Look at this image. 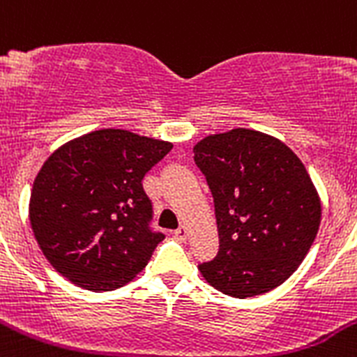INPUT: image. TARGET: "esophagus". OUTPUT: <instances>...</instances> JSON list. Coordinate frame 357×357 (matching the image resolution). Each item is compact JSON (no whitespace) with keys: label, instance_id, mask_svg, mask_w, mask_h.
<instances>
[{"label":"esophagus","instance_id":"34e87169","mask_svg":"<svg viewBox=\"0 0 357 357\" xmlns=\"http://www.w3.org/2000/svg\"><path fill=\"white\" fill-rule=\"evenodd\" d=\"M174 234H176V238L181 239V241H186V238H188L190 231H188V227H186V225H181V227H179V229H176Z\"/></svg>","mask_w":357,"mask_h":357}]
</instances>
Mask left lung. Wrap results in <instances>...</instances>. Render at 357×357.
<instances>
[{
	"label": "left lung",
	"mask_w": 357,
	"mask_h": 357,
	"mask_svg": "<svg viewBox=\"0 0 357 357\" xmlns=\"http://www.w3.org/2000/svg\"><path fill=\"white\" fill-rule=\"evenodd\" d=\"M194 160L215 199L220 250L199 271L232 298L282 285L306 257L322 206L301 160L280 139L250 128L208 135Z\"/></svg>",
	"instance_id": "left-lung-1"
}]
</instances>
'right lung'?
Returning a JSON list of instances; mask_svg holds the SVG:
<instances>
[{
  "mask_svg": "<svg viewBox=\"0 0 357 357\" xmlns=\"http://www.w3.org/2000/svg\"><path fill=\"white\" fill-rule=\"evenodd\" d=\"M172 142L102 128L59 146L36 174L29 224L52 268L77 287L114 291L146 268L163 239L151 232L146 172Z\"/></svg>",
  "mask_w": 357,
  "mask_h": 357,
  "instance_id": "right-lung-1",
  "label": "right lung"
}]
</instances>
